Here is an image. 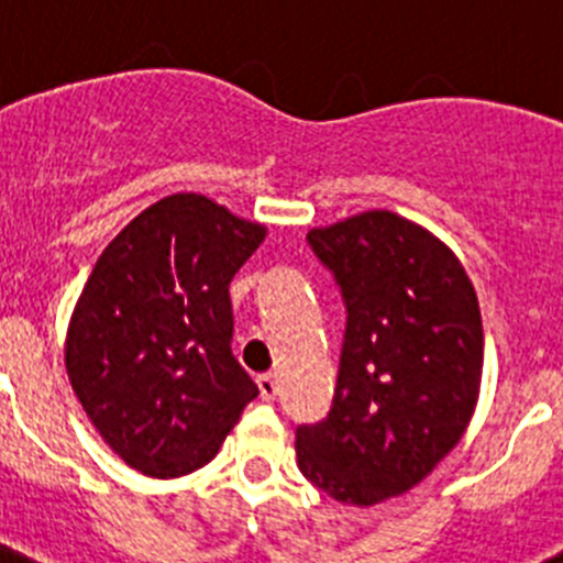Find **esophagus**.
<instances>
[{"instance_id": "34e87169", "label": "esophagus", "mask_w": 563, "mask_h": 563, "mask_svg": "<svg viewBox=\"0 0 563 563\" xmlns=\"http://www.w3.org/2000/svg\"><path fill=\"white\" fill-rule=\"evenodd\" d=\"M256 383H258V395H262V400H273V397L278 395L276 375H262Z\"/></svg>"}]
</instances>
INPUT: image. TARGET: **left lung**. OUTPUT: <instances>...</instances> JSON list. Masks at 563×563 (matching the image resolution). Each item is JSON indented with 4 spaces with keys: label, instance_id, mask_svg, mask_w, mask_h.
I'll use <instances>...</instances> for the list:
<instances>
[{
    "label": "left lung",
    "instance_id": "1",
    "mask_svg": "<svg viewBox=\"0 0 563 563\" xmlns=\"http://www.w3.org/2000/svg\"><path fill=\"white\" fill-rule=\"evenodd\" d=\"M346 305L332 409L296 429L301 474L343 505L369 507L422 482L474 417L482 316L445 242L391 211L307 233Z\"/></svg>",
    "mask_w": 563,
    "mask_h": 563
}]
</instances>
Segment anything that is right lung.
<instances>
[{"label":"right lung","instance_id":"right-lung-1","mask_svg":"<svg viewBox=\"0 0 563 563\" xmlns=\"http://www.w3.org/2000/svg\"><path fill=\"white\" fill-rule=\"evenodd\" d=\"M267 228L172 194L107 245L69 318L64 363L109 449L154 479L220 451L258 395L231 352L228 285Z\"/></svg>","mask_w":563,"mask_h":563}]
</instances>
